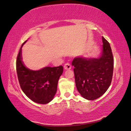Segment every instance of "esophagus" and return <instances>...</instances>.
<instances>
[{"instance_id": "obj_1", "label": "esophagus", "mask_w": 131, "mask_h": 131, "mask_svg": "<svg viewBox=\"0 0 131 131\" xmlns=\"http://www.w3.org/2000/svg\"><path fill=\"white\" fill-rule=\"evenodd\" d=\"M64 68L66 70H68V69H71V66L69 63H67L64 64Z\"/></svg>"}]
</instances>
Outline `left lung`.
Returning a JSON list of instances; mask_svg holds the SVG:
<instances>
[{
	"mask_svg": "<svg viewBox=\"0 0 131 131\" xmlns=\"http://www.w3.org/2000/svg\"><path fill=\"white\" fill-rule=\"evenodd\" d=\"M101 54L99 58H74L72 65L76 88L82 96L94 100L101 96L112 82L114 58L108 41L102 37Z\"/></svg>",
	"mask_w": 131,
	"mask_h": 131,
	"instance_id": "1",
	"label": "left lung"
}]
</instances>
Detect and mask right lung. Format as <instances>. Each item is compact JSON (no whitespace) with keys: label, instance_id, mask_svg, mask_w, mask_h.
<instances>
[{"label":"right lung","instance_id":"right-lung-1","mask_svg":"<svg viewBox=\"0 0 131 131\" xmlns=\"http://www.w3.org/2000/svg\"><path fill=\"white\" fill-rule=\"evenodd\" d=\"M22 43L16 60V70L20 86L25 94L35 103L45 104L53 99L57 91L59 78L63 67H46L39 70H31L26 67L22 60Z\"/></svg>","mask_w":131,"mask_h":131}]
</instances>
